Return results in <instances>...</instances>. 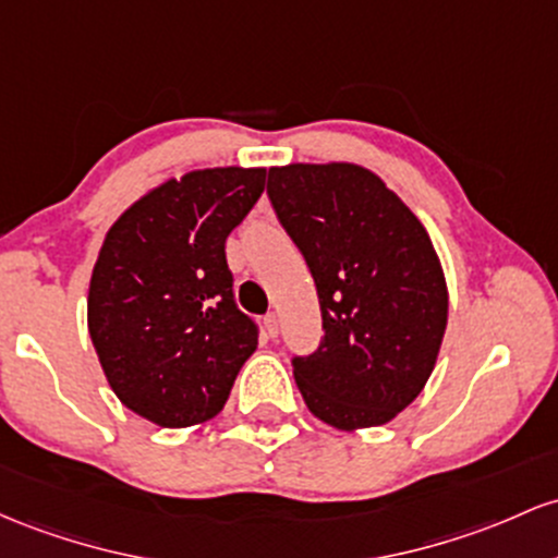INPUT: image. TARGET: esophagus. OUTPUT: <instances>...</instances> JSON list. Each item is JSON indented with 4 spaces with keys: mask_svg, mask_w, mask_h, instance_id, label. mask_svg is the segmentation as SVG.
<instances>
[{
    "mask_svg": "<svg viewBox=\"0 0 558 558\" xmlns=\"http://www.w3.org/2000/svg\"><path fill=\"white\" fill-rule=\"evenodd\" d=\"M263 327H266L268 337H277L279 335V316H277V313H266V316H263Z\"/></svg>",
    "mask_w": 558,
    "mask_h": 558,
    "instance_id": "obj_1",
    "label": "esophagus"
}]
</instances>
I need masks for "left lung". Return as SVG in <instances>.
<instances>
[{"label": "left lung", "mask_w": 558, "mask_h": 558, "mask_svg": "<svg viewBox=\"0 0 558 558\" xmlns=\"http://www.w3.org/2000/svg\"><path fill=\"white\" fill-rule=\"evenodd\" d=\"M268 197L322 305V345L292 361L305 405L342 432L392 422L427 385L448 327L427 229L355 162L268 168Z\"/></svg>", "instance_id": "8db88e82"}]
</instances>
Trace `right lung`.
Wrapping results in <instances>:
<instances>
[{
	"instance_id": "add662e5",
	"label": "right lung",
	"mask_w": 558,
	"mask_h": 558,
	"mask_svg": "<svg viewBox=\"0 0 558 558\" xmlns=\"http://www.w3.org/2000/svg\"><path fill=\"white\" fill-rule=\"evenodd\" d=\"M263 186L266 168H197L142 195L105 234L89 335L118 400L158 427L216 416L258 348L231 295L227 236Z\"/></svg>"
}]
</instances>
